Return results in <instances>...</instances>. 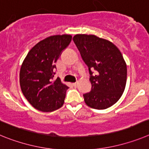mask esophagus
<instances>
[{"mask_svg":"<svg viewBox=\"0 0 149 149\" xmlns=\"http://www.w3.org/2000/svg\"><path fill=\"white\" fill-rule=\"evenodd\" d=\"M73 85L74 86V87H76V86H77V82H76V83H73Z\"/></svg>","mask_w":149,"mask_h":149,"instance_id":"34e87169","label":"esophagus"}]
</instances>
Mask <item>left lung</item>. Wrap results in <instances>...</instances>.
<instances>
[{
  "label": "left lung",
  "instance_id": "left-lung-1",
  "mask_svg": "<svg viewBox=\"0 0 149 149\" xmlns=\"http://www.w3.org/2000/svg\"><path fill=\"white\" fill-rule=\"evenodd\" d=\"M73 40L88 67L91 90L83 94L89 107L105 109L120 99L127 82V65L119 49L95 35L76 34Z\"/></svg>",
  "mask_w": 149,
  "mask_h": 149
}]
</instances>
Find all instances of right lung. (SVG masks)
Instances as JSON below:
<instances>
[{
	"label": "right lung",
	"instance_id": "1",
	"mask_svg": "<svg viewBox=\"0 0 149 149\" xmlns=\"http://www.w3.org/2000/svg\"><path fill=\"white\" fill-rule=\"evenodd\" d=\"M72 36H51L30 50L19 73L22 91L28 101L42 112H52L63 106L67 85L54 80L57 60L70 43Z\"/></svg>",
	"mask_w": 149,
	"mask_h": 149
}]
</instances>
